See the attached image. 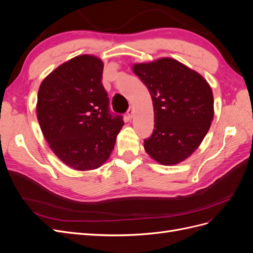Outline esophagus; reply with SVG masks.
<instances>
[{
  "instance_id": "esophagus-1",
  "label": "esophagus",
  "mask_w": 253,
  "mask_h": 253,
  "mask_svg": "<svg viewBox=\"0 0 253 253\" xmlns=\"http://www.w3.org/2000/svg\"><path fill=\"white\" fill-rule=\"evenodd\" d=\"M133 114H134V108H133V106H129L128 110H127V112H126L127 118H128V119H132V117H133Z\"/></svg>"
}]
</instances>
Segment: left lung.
<instances>
[{"label":"left lung","instance_id":"1","mask_svg":"<svg viewBox=\"0 0 253 253\" xmlns=\"http://www.w3.org/2000/svg\"><path fill=\"white\" fill-rule=\"evenodd\" d=\"M148 87L154 109V131L144 150L160 165L186 160L200 147L211 126L214 99L201 74L173 58L132 65Z\"/></svg>","mask_w":253,"mask_h":253}]
</instances>
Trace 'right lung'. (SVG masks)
Masks as SVG:
<instances>
[{"mask_svg":"<svg viewBox=\"0 0 253 253\" xmlns=\"http://www.w3.org/2000/svg\"><path fill=\"white\" fill-rule=\"evenodd\" d=\"M102 71L100 58L80 55L46 76L38 91L37 118L44 138L61 162L77 171L101 167L125 125L109 112Z\"/></svg>","mask_w":253,"mask_h":253,"instance_id":"obj_1","label":"right lung"}]
</instances>
